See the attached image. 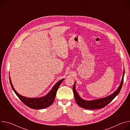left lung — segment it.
Wrapping results in <instances>:
<instances>
[{"label": "left lung", "instance_id": "1", "mask_svg": "<svg viewBox=\"0 0 130 130\" xmlns=\"http://www.w3.org/2000/svg\"><path fill=\"white\" fill-rule=\"evenodd\" d=\"M124 75V69L123 77L121 82V84L119 88H118V89L113 93H112L110 95L106 98L99 99V100H93V101H86L82 99L79 96L75 89V84H76V82H75L73 88V90L74 95L76 103L79 106H80L81 107L84 108L85 109H97L102 108L105 107L106 105H107L109 103H110L114 99V98L118 95V94L119 93L123 83Z\"/></svg>", "mask_w": 130, "mask_h": 130}]
</instances>
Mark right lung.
<instances>
[{
    "mask_svg": "<svg viewBox=\"0 0 130 130\" xmlns=\"http://www.w3.org/2000/svg\"><path fill=\"white\" fill-rule=\"evenodd\" d=\"M64 79H61L55 85V86L53 87L52 90L49 92V93L47 94L45 96L40 98H27L24 96H23L17 93V92L14 90L12 84L11 83V81L10 79V77H9V80L10 85L12 87V89L14 91L16 95L19 98V99L24 103L25 105L28 106V107L35 109H43L49 107L53 103L54 99L55 98V96L56 94V92L57 91L59 86L61 84L62 82L64 80Z\"/></svg>",
    "mask_w": 130,
    "mask_h": 130,
    "instance_id": "1",
    "label": "right lung"
}]
</instances>
